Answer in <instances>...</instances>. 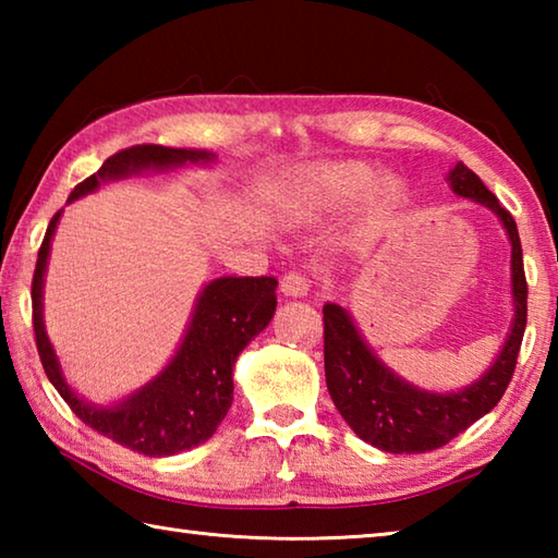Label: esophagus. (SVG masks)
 I'll return each instance as SVG.
<instances>
[{
	"instance_id": "esophagus-1",
	"label": "esophagus",
	"mask_w": 558,
	"mask_h": 558,
	"mask_svg": "<svg viewBox=\"0 0 558 558\" xmlns=\"http://www.w3.org/2000/svg\"><path fill=\"white\" fill-rule=\"evenodd\" d=\"M280 290H282V295H288V298H305L310 292V278L305 276V272L292 270L280 280Z\"/></svg>"
}]
</instances>
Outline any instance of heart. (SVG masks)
Wrapping results in <instances>:
<instances>
[{"label": "heart", "mask_w": 558, "mask_h": 558, "mask_svg": "<svg viewBox=\"0 0 558 558\" xmlns=\"http://www.w3.org/2000/svg\"><path fill=\"white\" fill-rule=\"evenodd\" d=\"M374 216H389L403 202V184L399 177H376L374 167L366 162H335L310 169L302 174L282 199V209L292 216H325L337 214L362 199Z\"/></svg>", "instance_id": "heart-1"}]
</instances>
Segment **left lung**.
I'll list each match as a JSON object with an SVG mask.
<instances>
[{"label":"left lung","mask_w":558,"mask_h":558,"mask_svg":"<svg viewBox=\"0 0 558 558\" xmlns=\"http://www.w3.org/2000/svg\"><path fill=\"white\" fill-rule=\"evenodd\" d=\"M448 184L462 199L493 211L512 243L514 317L507 339L489 369L458 391H426L401 379L364 342L349 310L327 302L325 313V376L337 411L359 438L386 452H428L483 418L502 399L512 379L526 327V278L517 223L497 196L462 162L448 172Z\"/></svg>","instance_id":"left-lung-1"}]
</instances>
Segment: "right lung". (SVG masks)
<instances>
[{
  "label": "right lung",
  "mask_w": 558,
  "mask_h": 558,
  "mask_svg": "<svg viewBox=\"0 0 558 558\" xmlns=\"http://www.w3.org/2000/svg\"><path fill=\"white\" fill-rule=\"evenodd\" d=\"M214 153L162 145H135L108 157L96 174L81 182L69 204L93 194L100 184L143 172H169L184 165H211ZM63 209L46 229L32 280L34 335L44 372L71 405V411L110 440L149 458L177 456L209 440L233 401V364L253 337L276 315L278 280L223 276L206 282L194 302V313L174 356L153 381L140 386L122 401L98 405L71 389L59 356L44 327V278L51 241Z\"/></svg>",
  "instance_id": "1"
}]
</instances>
